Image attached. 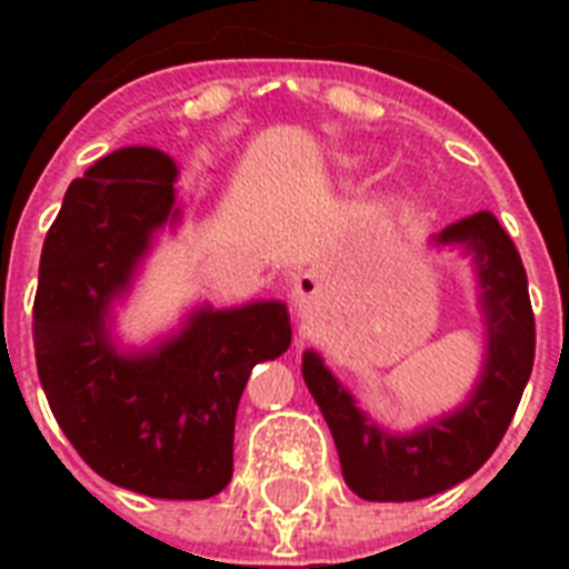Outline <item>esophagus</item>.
Returning a JSON list of instances; mask_svg holds the SVG:
<instances>
[{"label": "esophagus", "mask_w": 569, "mask_h": 569, "mask_svg": "<svg viewBox=\"0 0 569 569\" xmlns=\"http://www.w3.org/2000/svg\"><path fill=\"white\" fill-rule=\"evenodd\" d=\"M319 292V280L312 274H301L298 277V286H295V303H298V310H307Z\"/></svg>", "instance_id": "esophagus-1"}]
</instances>
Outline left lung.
I'll use <instances>...</instances> for the list:
<instances>
[{"instance_id": "1", "label": "left lung", "mask_w": 569, "mask_h": 569, "mask_svg": "<svg viewBox=\"0 0 569 569\" xmlns=\"http://www.w3.org/2000/svg\"><path fill=\"white\" fill-rule=\"evenodd\" d=\"M437 244H463L476 257L481 286L485 372L460 410L413 433H389L357 407L316 351L303 355V380L333 433L346 485L369 502H413L481 469L502 442L535 363L529 280L502 223L490 212L469 214L446 227Z\"/></svg>"}]
</instances>
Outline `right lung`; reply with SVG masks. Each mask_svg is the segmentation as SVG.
<instances>
[{
  "label": "right lung",
  "instance_id": "add662e5",
  "mask_svg": "<svg viewBox=\"0 0 569 569\" xmlns=\"http://www.w3.org/2000/svg\"><path fill=\"white\" fill-rule=\"evenodd\" d=\"M177 164L123 147L70 182L40 253L34 360L52 416L106 481L153 499H209L232 478V428L250 369L292 342L280 301L203 307L180 337L120 355L106 328L153 232L180 218Z\"/></svg>",
  "mask_w": 569,
  "mask_h": 569
}]
</instances>
